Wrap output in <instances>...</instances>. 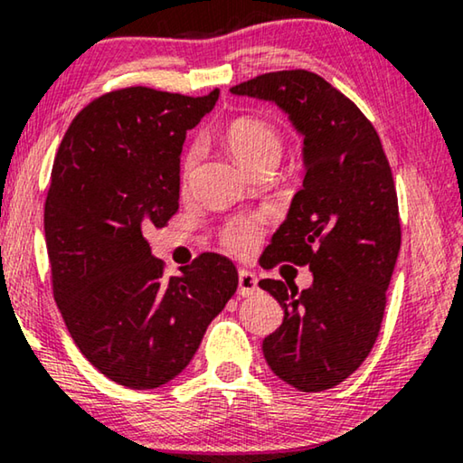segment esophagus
<instances>
[{"instance_id":"esophagus-1","label":"esophagus","mask_w":463,"mask_h":463,"mask_svg":"<svg viewBox=\"0 0 463 463\" xmlns=\"http://www.w3.org/2000/svg\"><path fill=\"white\" fill-rule=\"evenodd\" d=\"M258 291V276L250 270H241L239 272V295H243V298H250Z\"/></svg>"}]
</instances>
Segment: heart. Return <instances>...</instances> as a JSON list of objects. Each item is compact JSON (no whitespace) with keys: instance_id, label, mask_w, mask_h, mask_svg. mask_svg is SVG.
Wrapping results in <instances>:
<instances>
[{"instance_id":"1","label":"heart","mask_w":463,"mask_h":463,"mask_svg":"<svg viewBox=\"0 0 463 463\" xmlns=\"http://www.w3.org/2000/svg\"><path fill=\"white\" fill-rule=\"evenodd\" d=\"M226 145L243 168L255 172L264 164L279 162L282 154V141L270 124L258 118H237L226 128ZM202 143H193L183 157L181 176L187 183L193 170L202 157ZM220 245L226 251L247 255L255 250L260 239V222L255 218H232L218 232Z\"/></svg>"}]
</instances>
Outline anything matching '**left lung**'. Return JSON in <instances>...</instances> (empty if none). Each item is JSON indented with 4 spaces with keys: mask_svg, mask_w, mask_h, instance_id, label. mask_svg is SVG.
I'll return each mask as SVG.
<instances>
[{
    "mask_svg": "<svg viewBox=\"0 0 463 463\" xmlns=\"http://www.w3.org/2000/svg\"><path fill=\"white\" fill-rule=\"evenodd\" d=\"M231 93L276 103L303 137V187L266 247L264 268L309 266L314 282L299 291L260 280L285 309L261 343L264 357L295 389H333L374 347L402 247L389 160L360 108L318 74L268 72Z\"/></svg>",
    "mask_w": 463,
    "mask_h": 463,
    "instance_id": "1",
    "label": "left lung"
}]
</instances>
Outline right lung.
Returning a JSON list of instances; mask_svg holds the SVG:
<instances>
[{
	"mask_svg": "<svg viewBox=\"0 0 463 463\" xmlns=\"http://www.w3.org/2000/svg\"><path fill=\"white\" fill-rule=\"evenodd\" d=\"M218 95L147 87L101 95L55 156L43 218L53 298L80 354L128 389L181 374L237 291V268L218 253L164 279L143 234L176 213L184 137Z\"/></svg>",
	"mask_w": 463,
	"mask_h": 463,
	"instance_id": "obj_1",
	"label": "right lung"
}]
</instances>
